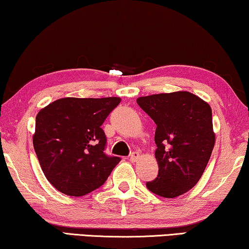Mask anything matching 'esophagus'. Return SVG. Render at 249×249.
<instances>
[{
    "label": "esophagus",
    "instance_id": "1",
    "mask_svg": "<svg viewBox=\"0 0 249 249\" xmlns=\"http://www.w3.org/2000/svg\"><path fill=\"white\" fill-rule=\"evenodd\" d=\"M140 158V153L139 152H132L131 156H129V160L132 161V162H135V161H138Z\"/></svg>",
    "mask_w": 249,
    "mask_h": 249
}]
</instances>
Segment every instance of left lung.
<instances>
[{
	"mask_svg": "<svg viewBox=\"0 0 249 249\" xmlns=\"http://www.w3.org/2000/svg\"><path fill=\"white\" fill-rule=\"evenodd\" d=\"M136 101L157 124L159 173L146 187L166 198L187 193L202 177L214 148L211 107L188 91L151 94Z\"/></svg>",
	"mask_w": 249,
	"mask_h": 249,
	"instance_id": "obj_1",
	"label": "left lung"
}]
</instances>
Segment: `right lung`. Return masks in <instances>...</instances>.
Here are the masks:
<instances>
[{"instance_id":"right-lung-1","label":"right lung","mask_w":249,"mask_h":249,"mask_svg":"<svg viewBox=\"0 0 249 249\" xmlns=\"http://www.w3.org/2000/svg\"><path fill=\"white\" fill-rule=\"evenodd\" d=\"M121 98L57 99L36 117L33 143L41 170L61 193L83 196L100 187L120 162L104 150L101 125Z\"/></svg>"}]
</instances>
